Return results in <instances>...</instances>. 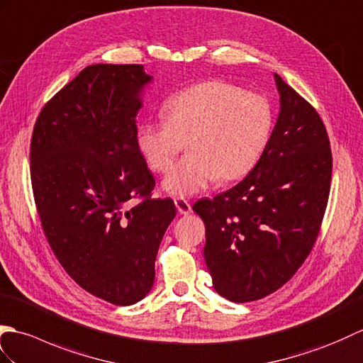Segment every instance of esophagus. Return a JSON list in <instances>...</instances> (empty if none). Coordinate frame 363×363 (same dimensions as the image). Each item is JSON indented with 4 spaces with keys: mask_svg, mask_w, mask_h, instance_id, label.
Wrapping results in <instances>:
<instances>
[{
    "mask_svg": "<svg viewBox=\"0 0 363 363\" xmlns=\"http://www.w3.org/2000/svg\"><path fill=\"white\" fill-rule=\"evenodd\" d=\"M175 206H177V211H179L183 216H186V214H189L192 211L191 203L188 202V200H184V199H175Z\"/></svg>",
    "mask_w": 363,
    "mask_h": 363,
    "instance_id": "obj_1",
    "label": "esophagus"
}]
</instances>
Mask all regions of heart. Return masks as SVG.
<instances>
[{
    "mask_svg": "<svg viewBox=\"0 0 363 363\" xmlns=\"http://www.w3.org/2000/svg\"><path fill=\"white\" fill-rule=\"evenodd\" d=\"M163 111L166 121L138 125L136 146L152 171L166 172L187 143L190 154L161 184L174 197L199 194L217 179H242L262 155L273 127L264 96L222 80L184 88L167 99Z\"/></svg>",
    "mask_w": 363,
    "mask_h": 363,
    "instance_id": "b5f03b06",
    "label": "heart"
}]
</instances>
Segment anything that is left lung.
<instances>
[{
    "label": "left lung",
    "mask_w": 363,
    "mask_h": 363,
    "mask_svg": "<svg viewBox=\"0 0 363 363\" xmlns=\"http://www.w3.org/2000/svg\"><path fill=\"white\" fill-rule=\"evenodd\" d=\"M279 113L261 158L235 188L192 209L206 230L205 262L220 296L247 303L278 291L318 236L333 155L323 121L278 74Z\"/></svg>",
    "instance_id": "1"
}]
</instances>
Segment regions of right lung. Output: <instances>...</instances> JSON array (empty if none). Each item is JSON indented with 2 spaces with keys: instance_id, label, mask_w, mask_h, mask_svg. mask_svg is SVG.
Returning a JSON list of instances; mask_svg holds the SVG:
<instances>
[{
  "instance_id": "1",
  "label": "right lung",
  "mask_w": 363,
  "mask_h": 363,
  "mask_svg": "<svg viewBox=\"0 0 363 363\" xmlns=\"http://www.w3.org/2000/svg\"><path fill=\"white\" fill-rule=\"evenodd\" d=\"M152 80L143 65L84 68L40 111L30 141L32 191L55 257L86 292L118 306L150 292L175 217L171 199L150 197L155 179L136 146Z\"/></svg>"
}]
</instances>
